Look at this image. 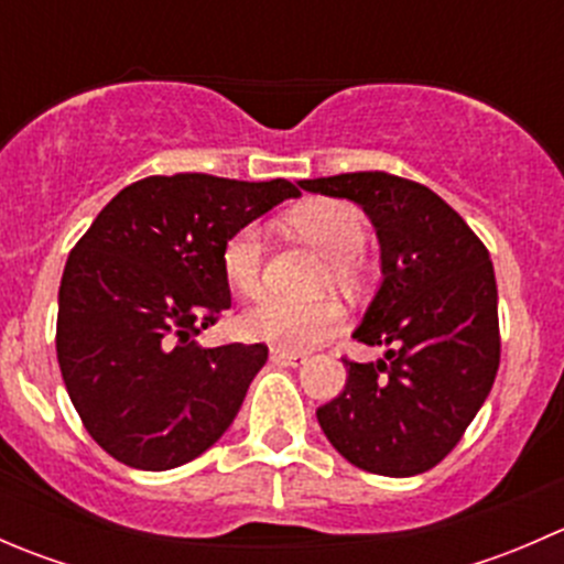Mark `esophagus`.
<instances>
[{
  "label": "esophagus",
  "mask_w": 564,
  "mask_h": 564,
  "mask_svg": "<svg viewBox=\"0 0 564 564\" xmlns=\"http://www.w3.org/2000/svg\"><path fill=\"white\" fill-rule=\"evenodd\" d=\"M270 360L278 362V366H305V360H308V355H303V351H286V349H272L270 351Z\"/></svg>",
  "instance_id": "obj_1"
}]
</instances>
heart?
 Returning <instances> with one entry per match:
<instances>
[{"label":"heart","instance_id":"obj_1","mask_svg":"<svg viewBox=\"0 0 564 564\" xmlns=\"http://www.w3.org/2000/svg\"><path fill=\"white\" fill-rule=\"evenodd\" d=\"M289 229L329 259V278L340 286H355L360 278V259L368 240L366 215L349 202L322 198L289 213ZM220 272L226 283L242 297H256L264 286V231L259 224H242L220 248ZM346 316L335 300L270 297L240 316V333L250 340H267L278 349L308 351L340 333Z\"/></svg>","mask_w":564,"mask_h":564}]
</instances>
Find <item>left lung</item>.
<instances>
[{
	"label": "left lung",
	"instance_id": "1",
	"mask_svg": "<svg viewBox=\"0 0 564 564\" xmlns=\"http://www.w3.org/2000/svg\"><path fill=\"white\" fill-rule=\"evenodd\" d=\"M360 204L382 286L355 338L384 360H344V392L316 409L329 445L373 475L429 471L458 445L499 368L497 278L480 237L431 187L388 172L303 180Z\"/></svg>",
	"mask_w": 564,
	"mask_h": 564
}]
</instances>
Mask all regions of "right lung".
<instances>
[{
    "instance_id": "obj_1",
    "label": "right lung",
    "mask_w": 564,
    "mask_h": 564,
    "mask_svg": "<svg viewBox=\"0 0 564 564\" xmlns=\"http://www.w3.org/2000/svg\"><path fill=\"white\" fill-rule=\"evenodd\" d=\"M294 196L289 180L147 176L76 242L59 286L56 357L84 429L108 456L163 471L224 436L267 346L196 344L231 305L220 248Z\"/></svg>"
}]
</instances>
